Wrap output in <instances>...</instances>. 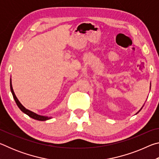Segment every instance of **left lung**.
Masks as SVG:
<instances>
[{
  "label": "left lung",
  "mask_w": 159,
  "mask_h": 159,
  "mask_svg": "<svg viewBox=\"0 0 159 159\" xmlns=\"http://www.w3.org/2000/svg\"><path fill=\"white\" fill-rule=\"evenodd\" d=\"M141 109H142V108H141ZM141 109H140V110H141ZM140 110H139V111H140Z\"/></svg>",
  "instance_id": "8db88e82"
}]
</instances>
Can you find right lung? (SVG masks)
I'll use <instances>...</instances> for the list:
<instances>
[{"mask_svg": "<svg viewBox=\"0 0 159 159\" xmlns=\"http://www.w3.org/2000/svg\"><path fill=\"white\" fill-rule=\"evenodd\" d=\"M10 90H11V93L12 94V96H13V98H14V99H15V101L16 102V104H17V105L18 106L19 108L20 109V110H21V111L25 113V114H26V115H28L29 117H31L32 118H34V119H36V120H42V121H43V120H48V119H50L51 117L44 116H41V115L36 114V113H34L33 111H30V110L26 109L25 107H24L22 104L20 103V101H19L18 99L17 98V97H16L15 94L14 93V91H13L11 79H10Z\"/></svg>", "mask_w": 159, "mask_h": 159, "instance_id": "1", "label": "right lung"}]
</instances>
